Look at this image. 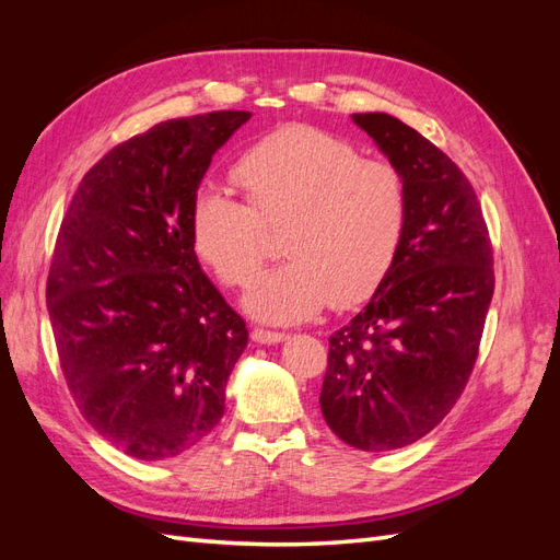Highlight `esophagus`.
<instances>
[{"mask_svg": "<svg viewBox=\"0 0 560 560\" xmlns=\"http://www.w3.org/2000/svg\"><path fill=\"white\" fill-rule=\"evenodd\" d=\"M284 338H287V334H282V331H268V329H261V327L252 329V341L264 343V346L280 343V341H284Z\"/></svg>", "mask_w": 560, "mask_h": 560, "instance_id": "obj_1", "label": "esophagus"}]
</instances>
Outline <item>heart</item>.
Instances as JSON below:
<instances>
[{
  "instance_id": "b5f03b06",
  "label": "heart",
  "mask_w": 560,
  "mask_h": 560,
  "mask_svg": "<svg viewBox=\"0 0 560 560\" xmlns=\"http://www.w3.org/2000/svg\"><path fill=\"white\" fill-rule=\"evenodd\" d=\"M245 200L200 189L191 206L198 257L229 287L247 284L280 229L287 261L249 284L245 308L292 325L329 301L346 311L374 294L393 268L409 222V191L395 165L294 124L247 149L233 167Z\"/></svg>"
}]
</instances>
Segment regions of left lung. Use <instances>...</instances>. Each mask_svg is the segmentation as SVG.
Returning <instances> with one entry per match:
<instances>
[{"label": "left lung", "mask_w": 560, "mask_h": 560, "mask_svg": "<svg viewBox=\"0 0 560 560\" xmlns=\"http://www.w3.org/2000/svg\"><path fill=\"white\" fill-rule=\"evenodd\" d=\"M409 191V222L366 306L329 336L319 409L360 451H393L434 430L460 399L493 299V245L469 179L399 118L352 114Z\"/></svg>", "instance_id": "1"}]
</instances>
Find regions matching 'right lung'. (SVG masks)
<instances>
[{"label": "right lung", "mask_w": 560, "mask_h": 560, "mask_svg": "<svg viewBox=\"0 0 560 560\" xmlns=\"http://www.w3.org/2000/svg\"><path fill=\"white\" fill-rule=\"evenodd\" d=\"M249 112L171 118L83 175L46 303L67 387L89 425L138 460L198 444L224 416L245 319L202 273L191 206L214 151Z\"/></svg>", "instance_id": "right-lung-1"}]
</instances>
